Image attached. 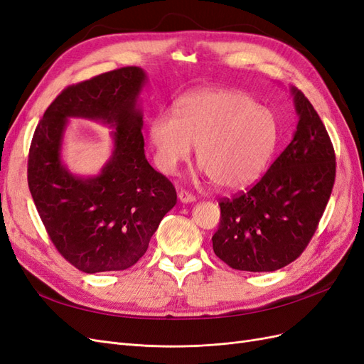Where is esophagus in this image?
<instances>
[{"mask_svg": "<svg viewBox=\"0 0 364 364\" xmlns=\"http://www.w3.org/2000/svg\"><path fill=\"white\" fill-rule=\"evenodd\" d=\"M178 197H179V200H181L182 203H193V202H196V197H194L191 193L183 191V190H181V191L178 193Z\"/></svg>", "mask_w": 364, "mask_h": 364, "instance_id": "esophagus-1", "label": "esophagus"}]
</instances>
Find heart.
I'll list each match as a JSON object with an SVG mask.
<instances>
[{"mask_svg": "<svg viewBox=\"0 0 364 364\" xmlns=\"http://www.w3.org/2000/svg\"><path fill=\"white\" fill-rule=\"evenodd\" d=\"M277 117L253 97L232 90H206L176 103L174 115L150 121L149 142L158 168L178 171L197 147V161L220 190L255 182L278 147Z\"/></svg>", "mask_w": 364, "mask_h": 364, "instance_id": "heart-1", "label": "heart"}]
</instances>
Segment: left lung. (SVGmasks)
Segmentation results:
<instances>
[{
  "label": "left lung",
  "mask_w": 364,
  "mask_h": 364,
  "mask_svg": "<svg viewBox=\"0 0 364 364\" xmlns=\"http://www.w3.org/2000/svg\"><path fill=\"white\" fill-rule=\"evenodd\" d=\"M297 126L293 139L257 185L220 202L213 237L229 267L274 272L301 255L314 235L336 179V155L321 117L291 86Z\"/></svg>",
  "instance_id": "left-lung-1"
}]
</instances>
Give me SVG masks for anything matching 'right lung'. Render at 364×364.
<instances>
[{
	"mask_svg": "<svg viewBox=\"0 0 364 364\" xmlns=\"http://www.w3.org/2000/svg\"><path fill=\"white\" fill-rule=\"evenodd\" d=\"M146 71L126 67L63 90L43 114L28 153V188L60 255L85 273L126 270L147 252L176 205L174 186L149 164L139 95ZM68 117L111 127L113 153L94 176L61 159Z\"/></svg>",
	"mask_w": 364,
	"mask_h": 364,
	"instance_id": "1",
	"label": "right lung"
}]
</instances>
